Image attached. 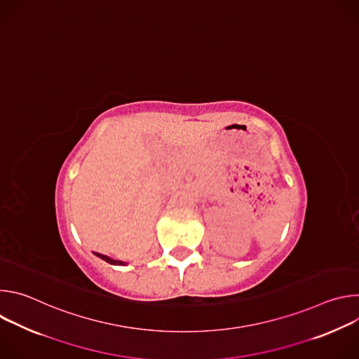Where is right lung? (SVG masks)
Instances as JSON below:
<instances>
[{
	"label": "right lung",
	"instance_id": "add662e5",
	"mask_svg": "<svg viewBox=\"0 0 359 359\" xmlns=\"http://www.w3.org/2000/svg\"><path fill=\"white\" fill-rule=\"evenodd\" d=\"M96 257H99V259H102V260H105L107 263H109V264H114V266H125L126 263L125 262H119V260H114V259H111V257H108V255H105V254H99V252H93Z\"/></svg>",
	"mask_w": 359,
	"mask_h": 359
}]
</instances>
